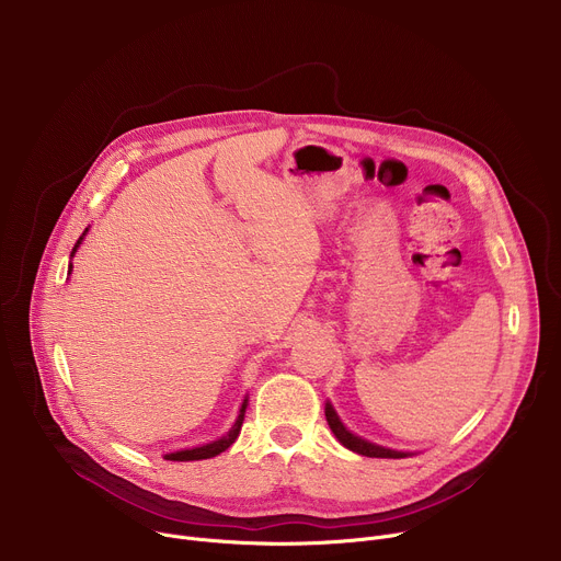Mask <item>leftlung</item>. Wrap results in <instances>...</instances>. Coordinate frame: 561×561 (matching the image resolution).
I'll list each match as a JSON object with an SVG mask.
<instances>
[{"instance_id":"left-lung-1","label":"left lung","mask_w":561,"mask_h":561,"mask_svg":"<svg viewBox=\"0 0 561 561\" xmlns=\"http://www.w3.org/2000/svg\"><path fill=\"white\" fill-rule=\"evenodd\" d=\"M324 413H327V422H329L333 435L340 439V444L346 446L348 450L357 453V455H364V457H383V459H402V457L413 455V453H407V450H394V448H386V446L373 444V442L362 439L359 435L351 433V431L344 426V422L340 420V415L335 413V409H333L331 402H327Z\"/></svg>"}]
</instances>
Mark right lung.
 Masks as SVG:
<instances>
[{
	"label": "right lung",
	"instance_id": "1",
	"mask_svg": "<svg viewBox=\"0 0 561 561\" xmlns=\"http://www.w3.org/2000/svg\"><path fill=\"white\" fill-rule=\"evenodd\" d=\"M87 232H89V228L82 232V237L77 239V244L72 247V253H70V260L75 257V253H77L79 244L84 242ZM70 271H72V262L68 264V275H70ZM247 407H249V397H244L242 407H239V415H237L234 424H232V426L228 428V433H226V435H221L219 439L208 442V444H199V446H193V448H182V450H175V453H167V455H164V459H171V461H197V459H210V457H215V455L224 453V450H226L228 446H232V444H234V439L239 437V431H242V424H244Z\"/></svg>",
	"mask_w": 561,
	"mask_h": 561
}]
</instances>
